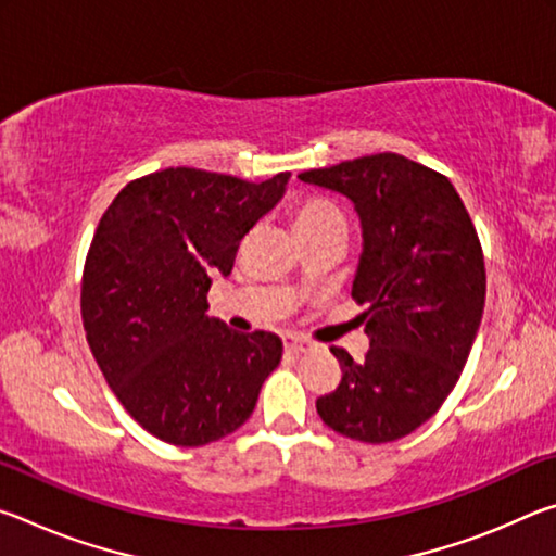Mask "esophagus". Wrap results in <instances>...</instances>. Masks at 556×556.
I'll list each match as a JSON object with an SVG mask.
<instances>
[{"instance_id": "obj_1", "label": "esophagus", "mask_w": 556, "mask_h": 556, "mask_svg": "<svg viewBox=\"0 0 556 556\" xmlns=\"http://www.w3.org/2000/svg\"><path fill=\"white\" fill-rule=\"evenodd\" d=\"M285 348L291 353H304V351H308V348H312V343H308L306 338L296 336V333H287L285 336Z\"/></svg>"}]
</instances>
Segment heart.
Listing matches in <instances>:
<instances>
[{
  "instance_id": "obj_1",
  "label": "heart",
  "mask_w": 556,
  "mask_h": 556,
  "mask_svg": "<svg viewBox=\"0 0 556 556\" xmlns=\"http://www.w3.org/2000/svg\"><path fill=\"white\" fill-rule=\"evenodd\" d=\"M291 223L301 240L321 238V235H345L348 223L343 211L324 195H304L291 205Z\"/></svg>"
}]
</instances>
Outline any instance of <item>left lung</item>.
<instances>
[{
  "instance_id": "left-lung-1",
  "label": "left lung",
  "mask_w": 556,
  "mask_h": 556,
  "mask_svg": "<svg viewBox=\"0 0 556 556\" xmlns=\"http://www.w3.org/2000/svg\"><path fill=\"white\" fill-rule=\"evenodd\" d=\"M348 195L363 223L353 281L370 348L331 345L341 382L316 400L326 427L365 444L412 434L454 390L481 326L485 262L476 225L444 174L380 152L299 174Z\"/></svg>"
}]
</instances>
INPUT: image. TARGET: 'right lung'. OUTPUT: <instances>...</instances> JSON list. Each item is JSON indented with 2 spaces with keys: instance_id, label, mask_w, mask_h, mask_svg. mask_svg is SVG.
<instances>
[{
  "instance_id": "add662e5",
  "label": "right lung",
  "mask_w": 556,
  "mask_h": 556,
  "mask_svg": "<svg viewBox=\"0 0 556 556\" xmlns=\"http://www.w3.org/2000/svg\"><path fill=\"white\" fill-rule=\"evenodd\" d=\"M289 176L250 184L172 166L129 181L102 213L83 267V328L122 407L166 444L240 429L281 361L277 333L208 316V289Z\"/></svg>"
}]
</instances>
